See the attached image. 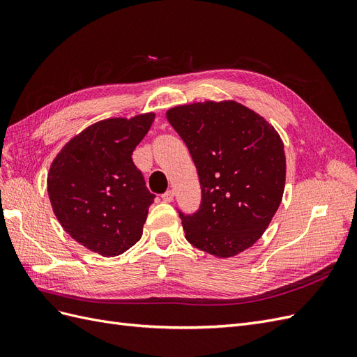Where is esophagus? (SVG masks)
I'll use <instances>...</instances> for the list:
<instances>
[{"label":"esophagus","mask_w":357,"mask_h":357,"mask_svg":"<svg viewBox=\"0 0 357 357\" xmlns=\"http://www.w3.org/2000/svg\"><path fill=\"white\" fill-rule=\"evenodd\" d=\"M162 199H164L165 202H172V201H174V192H172V190L165 192L164 195H162Z\"/></svg>","instance_id":"1"}]
</instances>
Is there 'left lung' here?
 Returning <instances> with one entry per match:
<instances>
[{
	"instance_id": "obj_1",
	"label": "left lung",
	"mask_w": 357,
	"mask_h": 357,
	"mask_svg": "<svg viewBox=\"0 0 357 357\" xmlns=\"http://www.w3.org/2000/svg\"><path fill=\"white\" fill-rule=\"evenodd\" d=\"M167 119L186 143L201 183L199 210L180 213L186 240L215 257L240 255L261 238L282 202V138L266 119L232 100L172 107Z\"/></svg>"
}]
</instances>
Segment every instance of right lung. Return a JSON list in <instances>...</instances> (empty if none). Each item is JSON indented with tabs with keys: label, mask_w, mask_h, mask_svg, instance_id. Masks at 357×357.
<instances>
[{
	"label": "right lung",
	"mask_w": 357,
	"mask_h": 357,
	"mask_svg": "<svg viewBox=\"0 0 357 357\" xmlns=\"http://www.w3.org/2000/svg\"><path fill=\"white\" fill-rule=\"evenodd\" d=\"M155 113L96 122L61 149L50 164L47 193L73 240L105 257L122 255L143 235L155 195L132 162Z\"/></svg>",
	"instance_id": "obj_1"
}]
</instances>
